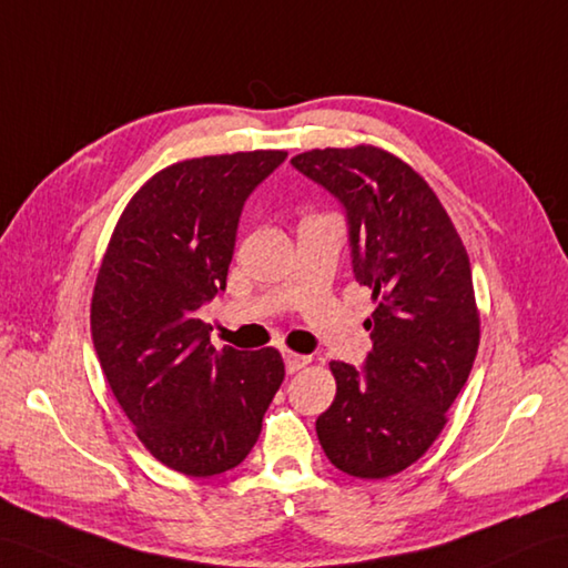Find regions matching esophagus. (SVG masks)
Wrapping results in <instances>:
<instances>
[{
  "mask_svg": "<svg viewBox=\"0 0 568 568\" xmlns=\"http://www.w3.org/2000/svg\"><path fill=\"white\" fill-rule=\"evenodd\" d=\"M283 361H285V371L293 375L297 371H302L310 363V355H300V353H293V351H283Z\"/></svg>",
  "mask_w": 568,
  "mask_h": 568,
  "instance_id": "esophagus-1",
  "label": "esophagus"
}]
</instances>
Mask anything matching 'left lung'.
<instances>
[{"label":"left lung","instance_id":"1","mask_svg":"<svg viewBox=\"0 0 568 568\" xmlns=\"http://www.w3.org/2000/svg\"><path fill=\"white\" fill-rule=\"evenodd\" d=\"M290 164L344 207L353 275L377 302L363 367L328 363L336 399L316 435L336 469L385 479L438 438L477 358L469 256L438 195L394 154L358 144Z\"/></svg>","mask_w":568,"mask_h":568}]
</instances>
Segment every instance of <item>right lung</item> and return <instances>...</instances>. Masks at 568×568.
<instances>
[{"label": "right lung", "mask_w": 568, "mask_h": 568, "mask_svg": "<svg viewBox=\"0 0 568 568\" xmlns=\"http://www.w3.org/2000/svg\"><path fill=\"white\" fill-rule=\"evenodd\" d=\"M287 152L201 156L154 174L123 210L91 300L101 371L142 445L189 477L244 463L285 377L275 348L210 346L197 310L227 287L246 197Z\"/></svg>", "instance_id": "right-lung-1"}]
</instances>
